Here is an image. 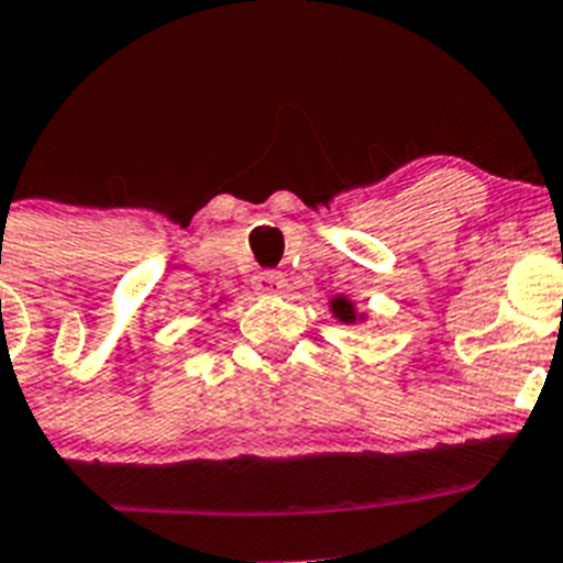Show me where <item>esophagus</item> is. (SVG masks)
Listing matches in <instances>:
<instances>
[{
  "label": "esophagus",
  "mask_w": 563,
  "mask_h": 563,
  "mask_svg": "<svg viewBox=\"0 0 563 563\" xmlns=\"http://www.w3.org/2000/svg\"><path fill=\"white\" fill-rule=\"evenodd\" d=\"M253 287H256L258 292H278L282 287H285V276L276 271H267V273H258L256 278H253Z\"/></svg>",
  "instance_id": "obj_1"
}]
</instances>
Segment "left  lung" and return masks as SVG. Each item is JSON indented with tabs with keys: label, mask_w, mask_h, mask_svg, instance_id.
<instances>
[{
	"label": "left lung",
	"mask_w": 563,
	"mask_h": 563,
	"mask_svg": "<svg viewBox=\"0 0 563 563\" xmlns=\"http://www.w3.org/2000/svg\"><path fill=\"white\" fill-rule=\"evenodd\" d=\"M330 307H332V316H335L338 321H343V324H355V321H361L363 318V316H357L355 305H352L346 296H335L330 301Z\"/></svg>",
	"instance_id": "left-lung-1"
}]
</instances>
